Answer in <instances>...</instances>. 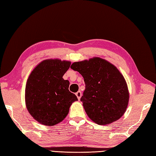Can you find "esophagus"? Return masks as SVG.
Listing matches in <instances>:
<instances>
[{
	"mask_svg": "<svg viewBox=\"0 0 156 156\" xmlns=\"http://www.w3.org/2000/svg\"><path fill=\"white\" fill-rule=\"evenodd\" d=\"M76 95L77 96L78 100H80V98H81V97H82V93H81L80 91H78V92L76 93Z\"/></svg>",
	"mask_w": 156,
	"mask_h": 156,
	"instance_id": "34e87169",
	"label": "esophagus"
}]
</instances>
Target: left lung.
<instances>
[{
    "label": "left lung",
    "mask_w": 156,
    "mask_h": 156,
    "mask_svg": "<svg viewBox=\"0 0 156 156\" xmlns=\"http://www.w3.org/2000/svg\"><path fill=\"white\" fill-rule=\"evenodd\" d=\"M82 76L85 90L80 101L91 120L105 125L119 120L126 110L129 93L122 74L99 57L74 62L70 67Z\"/></svg>",
    "instance_id": "8db88e82"
}]
</instances>
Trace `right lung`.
<instances>
[{
	"mask_svg": "<svg viewBox=\"0 0 156 156\" xmlns=\"http://www.w3.org/2000/svg\"><path fill=\"white\" fill-rule=\"evenodd\" d=\"M71 62L47 59L34 69L27 80L26 105L30 115L46 126H54L63 120L73 102L78 101L69 90V82L63 76Z\"/></svg>",
	"mask_w": 156,
	"mask_h": 156,
	"instance_id": "right-lung-1",
	"label": "right lung"
}]
</instances>
